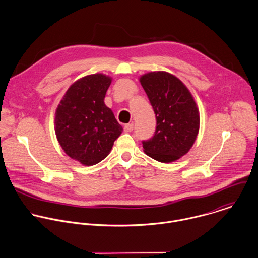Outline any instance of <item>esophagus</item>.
Instances as JSON below:
<instances>
[{"mask_svg":"<svg viewBox=\"0 0 258 258\" xmlns=\"http://www.w3.org/2000/svg\"><path fill=\"white\" fill-rule=\"evenodd\" d=\"M134 130V124L133 123H127L124 125V132L125 133H131Z\"/></svg>","mask_w":258,"mask_h":258,"instance_id":"esophagus-1","label":"esophagus"}]
</instances>
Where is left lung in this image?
<instances>
[{"label":"left lung","instance_id":"8db88e82","mask_svg":"<svg viewBox=\"0 0 258 258\" xmlns=\"http://www.w3.org/2000/svg\"><path fill=\"white\" fill-rule=\"evenodd\" d=\"M155 110V136L143 142L146 155L168 163L186 155L200 131V111L185 85L175 76L150 72L140 78Z\"/></svg>","mask_w":258,"mask_h":258}]
</instances>
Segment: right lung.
I'll return each mask as SVG.
<instances>
[{"mask_svg":"<svg viewBox=\"0 0 258 258\" xmlns=\"http://www.w3.org/2000/svg\"><path fill=\"white\" fill-rule=\"evenodd\" d=\"M111 78L103 74L76 81L58 103L54 132L63 152L84 165H94L105 158L122 126L104 103Z\"/></svg>","mask_w":258,"mask_h":258,"instance_id":"1","label":"right lung"}]
</instances>
